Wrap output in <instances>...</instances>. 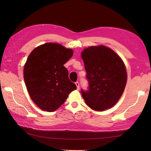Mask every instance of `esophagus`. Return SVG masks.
<instances>
[{"mask_svg":"<svg viewBox=\"0 0 151 151\" xmlns=\"http://www.w3.org/2000/svg\"><path fill=\"white\" fill-rule=\"evenodd\" d=\"M75 84L76 86V87H77V89H78V90H79V89H80V85H79L78 82H76Z\"/></svg>","mask_w":151,"mask_h":151,"instance_id":"34e87169","label":"esophagus"}]
</instances>
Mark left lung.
I'll use <instances>...</instances> for the list:
<instances>
[{
	"instance_id": "1",
	"label": "left lung",
	"mask_w": 151,
	"mask_h": 151,
	"mask_svg": "<svg viewBox=\"0 0 151 151\" xmlns=\"http://www.w3.org/2000/svg\"><path fill=\"white\" fill-rule=\"evenodd\" d=\"M89 82L82 97L92 110L102 111L113 107L123 95L127 73L121 58L102 45L86 48L81 52Z\"/></svg>"
}]
</instances>
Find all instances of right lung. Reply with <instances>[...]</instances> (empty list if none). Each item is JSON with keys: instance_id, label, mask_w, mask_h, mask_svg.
I'll return each mask as SVG.
<instances>
[{"instance_id": "obj_1", "label": "right lung", "mask_w": 151, "mask_h": 151, "mask_svg": "<svg viewBox=\"0 0 151 151\" xmlns=\"http://www.w3.org/2000/svg\"><path fill=\"white\" fill-rule=\"evenodd\" d=\"M73 55L71 49L46 43L35 48L28 56L24 65V81L31 99L41 110L56 111L76 89L63 66Z\"/></svg>"}]
</instances>
